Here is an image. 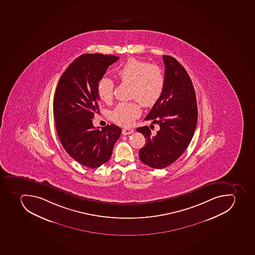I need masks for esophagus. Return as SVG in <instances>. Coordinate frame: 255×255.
<instances>
[{
	"label": "esophagus",
	"mask_w": 255,
	"mask_h": 255,
	"mask_svg": "<svg viewBox=\"0 0 255 255\" xmlns=\"http://www.w3.org/2000/svg\"><path fill=\"white\" fill-rule=\"evenodd\" d=\"M132 132H134V130L132 128L123 129V135H129V134H131Z\"/></svg>",
	"instance_id": "esophagus-1"
}]
</instances>
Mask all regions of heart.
<instances>
[{"label": "heart", "instance_id": "heart-1", "mask_svg": "<svg viewBox=\"0 0 255 255\" xmlns=\"http://www.w3.org/2000/svg\"><path fill=\"white\" fill-rule=\"evenodd\" d=\"M116 75L123 83H130V97L136 99L144 107H152L161 98L165 87V76L162 69L156 64L130 58L118 67ZM115 84L108 77L99 81L97 91L103 102L109 103L113 98ZM141 114L137 101L120 103L114 109L112 118L114 122L123 127L132 125Z\"/></svg>", "mask_w": 255, "mask_h": 255}]
</instances>
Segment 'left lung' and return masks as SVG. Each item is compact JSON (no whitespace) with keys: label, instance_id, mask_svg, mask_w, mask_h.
I'll return each mask as SVG.
<instances>
[{"label":"left lung","instance_id":"left-lung-1","mask_svg":"<svg viewBox=\"0 0 255 255\" xmlns=\"http://www.w3.org/2000/svg\"><path fill=\"white\" fill-rule=\"evenodd\" d=\"M165 87L145 120L157 124L160 130L152 135L148 126L136 128L146 138L139 149L140 161L154 169L171 165L191 143L197 125L196 95L186 69L175 58L163 56Z\"/></svg>","mask_w":255,"mask_h":255}]
</instances>
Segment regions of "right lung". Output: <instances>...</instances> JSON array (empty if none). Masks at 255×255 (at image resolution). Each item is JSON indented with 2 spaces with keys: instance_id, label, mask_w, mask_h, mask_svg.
<instances>
[{
  "instance_id": "obj_1",
  "label": "right lung",
  "mask_w": 255,
  "mask_h": 255,
  "mask_svg": "<svg viewBox=\"0 0 255 255\" xmlns=\"http://www.w3.org/2000/svg\"><path fill=\"white\" fill-rule=\"evenodd\" d=\"M119 59L103 54L80 56L64 71L55 92L54 119L60 143L71 157L90 169L109 160L122 132L115 125L95 128L92 120L99 111L98 84Z\"/></svg>"
}]
</instances>
